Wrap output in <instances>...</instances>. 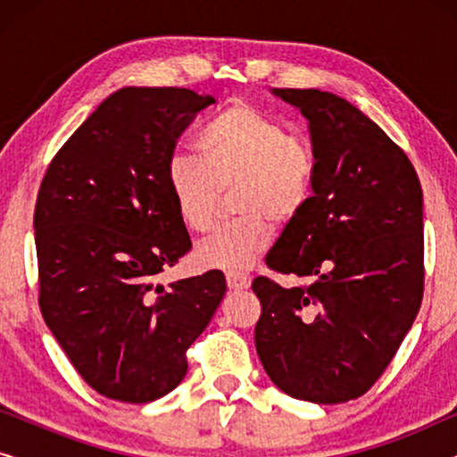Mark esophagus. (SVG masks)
I'll return each mask as SVG.
<instances>
[{"label": "esophagus", "mask_w": 457, "mask_h": 457, "mask_svg": "<svg viewBox=\"0 0 457 457\" xmlns=\"http://www.w3.org/2000/svg\"><path fill=\"white\" fill-rule=\"evenodd\" d=\"M249 283H252V278H249L247 274H235V272L227 274V285H228L230 291L247 289Z\"/></svg>", "instance_id": "1"}]
</instances>
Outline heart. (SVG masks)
I'll return each mask as SVG.
<instances>
[{"mask_svg": "<svg viewBox=\"0 0 457 457\" xmlns=\"http://www.w3.org/2000/svg\"><path fill=\"white\" fill-rule=\"evenodd\" d=\"M195 147L199 158L174 155L166 183L180 222L193 233L214 224L222 191L239 218L218 227L195 247L208 270L241 274L270 247L274 222H295L316 189V154L302 137L255 105L235 99L212 116Z\"/></svg>", "mask_w": 457, "mask_h": 457, "instance_id": "b5f03b06", "label": "heart"}]
</instances>
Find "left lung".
I'll return each mask as SVG.
<instances>
[{"mask_svg":"<svg viewBox=\"0 0 457 457\" xmlns=\"http://www.w3.org/2000/svg\"><path fill=\"white\" fill-rule=\"evenodd\" d=\"M308 118L316 189L266 255L255 349L274 385L312 403H343L377 383L414 324L424 291L422 187L378 124L339 96L272 89Z\"/></svg>","mask_w":457,"mask_h":457,"instance_id":"obj_1","label":"left lung"}]
</instances>
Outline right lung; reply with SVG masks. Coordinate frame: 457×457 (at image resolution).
<instances>
[{
	"mask_svg": "<svg viewBox=\"0 0 457 457\" xmlns=\"http://www.w3.org/2000/svg\"><path fill=\"white\" fill-rule=\"evenodd\" d=\"M214 102L180 87L112 93L55 154L37 195L43 320L85 383L116 402L170 393L227 293L220 270L160 283L191 249L168 164Z\"/></svg>",
	"mask_w": 457,
	"mask_h": 457,
	"instance_id": "right-lung-1",
	"label": "right lung"
}]
</instances>
